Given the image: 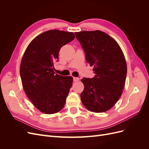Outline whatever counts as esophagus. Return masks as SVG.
<instances>
[{"instance_id": "1", "label": "esophagus", "mask_w": 149, "mask_h": 149, "mask_svg": "<svg viewBox=\"0 0 149 149\" xmlns=\"http://www.w3.org/2000/svg\"><path fill=\"white\" fill-rule=\"evenodd\" d=\"M79 80V78H77V77H74V78H73V81H74V82L78 81Z\"/></svg>"}]
</instances>
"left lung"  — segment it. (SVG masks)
<instances>
[{"instance_id": "left-lung-1", "label": "left lung", "mask_w": 149, "mask_h": 149, "mask_svg": "<svg viewBox=\"0 0 149 149\" xmlns=\"http://www.w3.org/2000/svg\"><path fill=\"white\" fill-rule=\"evenodd\" d=\"M74 34L95 74L91 79H81L84 86L80 95L81 102L90 111L106 112L115 105L123 93L127 75L124 53L114 39L100 30Z\"/></svg>"}]
</instances>
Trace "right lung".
Here are the masks:
<instances>
[{
  "label": "right lung",
  "instance_id": "obj_1",
  "mask_svg": "<svg viewBox=\"0 0 149 149\" xmlns=\"http://www.w3.org/2000/svg\"><path fill=\"white\" fill-rule=\"evenodd\" d=\"M74 38L73 32L45 31L30 43L22 57L20 74L23 88L43 113H56L65 104L73 77L55 74L54 62L59 58L60 48Z\"/></svg>",
  "mask_w": 149,
  "mask_h": 149
}]
</instances>
